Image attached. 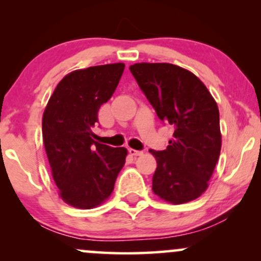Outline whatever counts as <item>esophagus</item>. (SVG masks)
Wrapping results in <instances>:
<instances>
[{"label": "esophagus", "instance_id": "obj_1", "mask_svg": "<svg viewBox=\"0 0 261 261\" xmlns=\"http://www.w3.org/2000/svg\"><path fill=\"white\" fill-rule=\"evenodd\" d=\"M128 153L131 155H135V157H137V155H141L143 153L142 151H137V149H134V148H130L128 149Z\"/></svg>", "mask_w": 261, "mask_h": 261}]
</instances>
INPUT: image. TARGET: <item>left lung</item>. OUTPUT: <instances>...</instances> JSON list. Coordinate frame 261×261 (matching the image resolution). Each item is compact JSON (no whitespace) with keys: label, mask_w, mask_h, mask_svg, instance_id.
I'll use <instances>...</instances> for the list:
<instances>
[{"label":"left lung","mask_w":261,"mask_h":261,"mask_svg":"<svg viewBox=\"0 0 261 261\" xmlns=\"http://www.w3.org/2000/svg\"><path fill=\"white\" fill-rule=\"evenodd\" d=\"M130 71L162 121L174 128L157 161L152 190L170 203L195 200L208 187L221 152L220 113L206 86L172 64H135Z\"/></svg>","instance_id":"8db88e82"}]
</instances>
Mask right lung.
Returning <instances> with one entry per match:
<instances>
[{
    "label": "right lung",
    "mask_w": 261,
    "mask_h": 261,
    "mask_svg": "<svg viewBox=\"0 0 261 261\" xmlns=\"http://www.w3.org/2000/svg\"><path fill=\"white\" fill-rule=\"evenodd\" d=\"M125 65L76 70L60 81L43 115V141L61 199L77 208L103 203L114 190L127 149L93 140L98 110L115 92Z\"/></svg>",
    "instance_id": "1"
}]
</instances>
